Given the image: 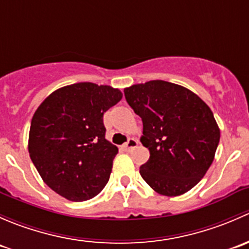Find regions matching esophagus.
<instances>
[{
  "label": "esophagus",
  "instance_id": "34e87169",
  "mask_svg": "<svg viewBox=\"0 0 249 249\" xmlns=\"http://www.w3.org/2000/svg\"><path fill=\"white\" fill-rule=\"evenodd\" d=\"M138 146V140L134 139V138H129L128 142L124 145L125 151H130L132 149H135Z\"/></svg>",
  "mask_w": 249,
  "mask_h": 249
}]
</instances>
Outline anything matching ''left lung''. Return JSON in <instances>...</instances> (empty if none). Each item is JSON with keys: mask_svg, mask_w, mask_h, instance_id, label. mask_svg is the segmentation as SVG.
Returning <instances> with one entry per match:
<instances>
[{"mask_svg": "<svg viewBox=\"0 0 249 249\" xmlns=\"http://www.w3.org/2000/svg\"><path fill=\"white\" fill-rule=\"evenodd\" d=\"M124 97L142 117L140 142L150 151L140 176L161 195L188 193L205 177L220 139L212 110L188 88L161 80L124 88Z\"/></svg>", "mask_w": 249, "mask_h": 249, "instance_id": "obj_1", "label": "left lung"}]
</instances>
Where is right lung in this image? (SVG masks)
Instances as JSON below:
<instances>
[{"label":"right lung","instance_id":"1","mask_svg":"<svg viewBox=\"0 0 249 249\" xmlns=\"http://www.w3.org/2000/svg\"><path fill=\"white\" fill-rule=\"evenodd\" d=\"M121 99L117 88L80 82L42 102L31 120L29 154L52 190L81 202L104 189L119 149L105 139L103 116Z\"/></svg>","mask_w":249,"mask_h":249}]
</instances>
